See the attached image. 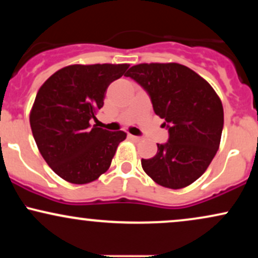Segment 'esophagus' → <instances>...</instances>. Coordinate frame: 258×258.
<instances>
[{"mask_svg":"<svg viewBox=\"0 0 258 258\" xmlns=\"http://www.w3.org/2000/svg\"><path fill=\"white\" fill-rule=\"evenodd\" d=\"M128 137H130V139H131V141H133V142H141V141H142V138H141V137H138V136L130 135Z\"/></svg>","mask_w":258,"mask_h":258,"instance_id":"1","label":"esophagus"}]
</instances>
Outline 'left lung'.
Segmentation results:
<instances>
[{
	"instance_id": "1",
	"label": "left lung",
	"mask_w": 258,
	"mask_h": 258,
	"mask_svg": "<svg viewBox=\"0 0 258 258\" xmlns=\"http://www.w3.org/2000/svg\"><path fill=\"white\" fill-rule=\"evenodd\" d=\"M125 76L149 93L155 114L168 122L170 138L158 144L152 159H142L144 172L170 189L190 185L215 158L223 130V106L212 86L185 65L143 63Z\"/></svg>"
}]
</instances>
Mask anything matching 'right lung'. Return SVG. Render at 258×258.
<instances>
[{
	"label": "right lung",
	"instance_id": "1",
	"mask_svg": "<svg viewBox=\"0 0 258 258\" xmlns=\"http://www.w3.org/2000/svg\"><path fill=\"white\" fill-rule=\"evenodd\" d=\"M130 64H73L44 81L30 111L36 146L48 166L74 184L98 179L110 167L123 131L91 125L103 104L108 86Z\"/></svg>",
	"mask_w": 258,
	"mask_h": 258
}]
</instances>
